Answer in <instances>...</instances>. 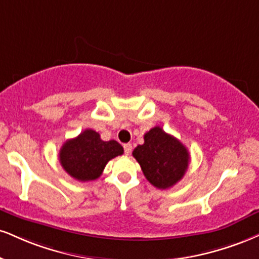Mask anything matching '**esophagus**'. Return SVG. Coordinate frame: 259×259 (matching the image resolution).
<instances>
[{
  "label": "esophagus",
  "mask_w": 259,
  "mask_h": 259,
  "mask_svg": "<svg viewBox=\"0 0 259 259\" xmlns=\"http://www.w3.org/2000/svg\"><path fill=\"white\" fill-rule=\"evenodd\" d=\"M132 149H133V146L130 145V143H125V145H124V152H125L126 155L132 153Z\"/></svg>",
  "instance_id": "esophagus-1"
}]
</instances>
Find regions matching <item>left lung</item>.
Returning a JSON list of instances; mask_svg holds the SVG:
<instances>
[{
	"instance_id": "1",
	"label": "left lung",
	"mask_w": 259,
	"mask_h": 259,
	"mask_svg": "<svg viewBox=\"0 0 259 259\" xmlns=\"http://www.w3.org/2000/svg\"><path fill=\"white\" fill-rule=\"evenodd\" d=\"M143 139V145H139L133 152L143 175L155 188L166 189L175 186L188 169L187 148L160 126L152 127Z\"/></svg>"
}]
</instances>
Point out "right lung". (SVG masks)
<instances>
[{"label":"right lung","instance_id":"obj_1","mask_svg":"<svg viewBox=\"0 0 259 259\" xmlns=\"http://www.w3.org/2000/svg\"><path fill=\"white\" fill-rule=\"evenodd\" d=\"M123 153L124 149L117 141H102L99 133L85 129L62 145L59 160L71 177L87 182L99 179L106 164Z\"/></svg>","mask_w":259,"mask_h":259}]
</instances>
